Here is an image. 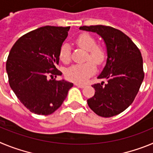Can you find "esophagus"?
<instances>
[{
  "mask_svg": "<svg viewBox=\"0 0 153 153\" xmlns=\"http://www.w3.org/2000/svg\"><path fill=\"white\" fill-rule=\"evenodd\" d=\"M75 85H76V86H77L78 87H80V88H83V87H85V85L84 84H81V83H76Z\"/></svg>",
  "mask_w": 153,
  "mask_h": 153,
  "instance_id": "esophagus-1",
  "label": "esophagus"
}]
</instances>
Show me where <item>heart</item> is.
Returning a JSON list of instances; mask_svg holds the SVG:
<instances>
[{"mask_svg":"<svg viewBox=\"0 0 153 153\" xmlns=\"http://www.w3.org/2000/svg\"><path fill=\"white\" fill-rule=\"evenodd\" d=\"M76 44L78 47L86 51L85 62L81 64H76L67 69L65 72L66 77L69 80L84 83L96 71L97 65H101L106 58L105 49L100 44H97L95 38L89 33H83L79 34L76 39ZM59 56L61 61L67 63L71 60L70 47L67 44L61 46ZM94 62V63L93 62Z\"/></svg>","mask_w":153,"mask_h":153,"instance_id":"obj_1","label":"heart"}]
</instances>
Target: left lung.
<instances>
[{
  "label": "left lung",
  "mask_w": 153,
  "mask_h": 153,
  "mask_svg": "<svg viewBox=\"0 0 153 153\" xmlns=\"http://www.w3.org/2000/svg\"><path fill=\"white\" fill-rule=\"evenodd\" d=\"M79 29L100 35L107 49L106 64L98 76L107 82L92 85L96 92L87 100L88 106L100 117L120 114L134 101L144 79L141 52L129 36L112 27L83 26Z\"/></svg>",
  "instance_id": "1"
}]
</instances>
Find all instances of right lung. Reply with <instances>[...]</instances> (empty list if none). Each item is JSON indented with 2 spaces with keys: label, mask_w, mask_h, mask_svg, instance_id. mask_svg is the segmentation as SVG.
Here are the masks:
<instances>
[{
  "label": "right lung",
  "mask_w": 153,
  "mask_h": 153,
  "mask_svg": "<svg viewBox=\"0 0 153 153\" xmlns=\"http://www.w3.org/2000/svg\"><path fill=\"white\" fill-rule=\"evenodd\" d=\"M70 28L45 26L30 31L15 42L8 55L6 70L10 88L35 114L47 116L56 111L74 85L53 79L62 75L56 66Z\"/></svg>",
  "instance_id": "right-lung-1"
}]
</instances>
